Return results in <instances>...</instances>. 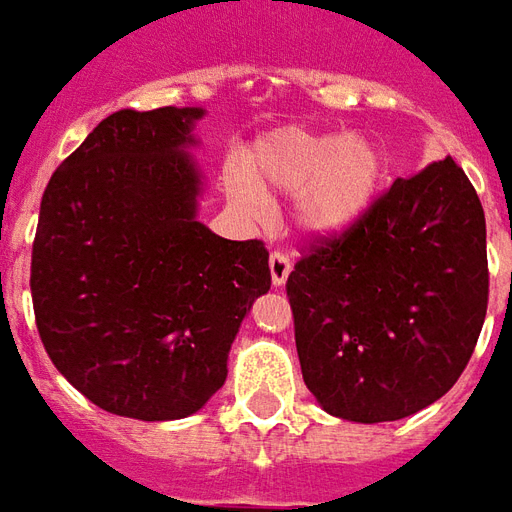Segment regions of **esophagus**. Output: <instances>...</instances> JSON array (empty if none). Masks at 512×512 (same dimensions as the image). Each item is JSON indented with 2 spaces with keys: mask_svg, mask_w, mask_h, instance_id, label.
<instances>
[{
  "mask_svg": "<svg viewBox=\"0 0 512 512\" xmlns=\"http://www.w3.org/2000/svg\"><path fill=\"white\" fill-rule=\"evenodd\" d=\"M268 268H271V282L280 288L288 280V274H291V257L280 252V249H274L271 257H268Z\"/></svg>",
  "mask_w": 512,
  "mask_h": 512,
  "instance_id": "1",
  "label": "esophagus"
}]
</instances>
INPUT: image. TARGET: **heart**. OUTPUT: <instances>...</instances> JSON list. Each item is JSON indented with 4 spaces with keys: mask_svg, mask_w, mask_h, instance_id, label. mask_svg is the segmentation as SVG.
<instances>
[{
    "mask_svg": "<svg viewBox=\"0 0 512 512\" xmlns=\"http://www.w3.org/2000/svg\"><path fill=\"white\" fill-rule=\"evenodd\" d=\"M385 163L366 138H341L305 127H280L257 138L244 171L227 174V194L244 210H260L263 194H296L293 216L310 235H341L380 194Z\"/></svg>",
    "mask_w": 512,
    "mask_h": 512,
    "instance_id": "b5f03b06",
    "label": "heart"
}]
</instances>
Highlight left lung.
I'll return each mask as SVG.
<instances>
[{
	"label": "left lung",
	"instance_id": "1",
	"mask_svg": "<svg viewBox=\"0 0 512 512\" xmlns=\"http://www.w3.org/2000/svg\"><path fill=\"white\" fill-rule=\"evenodd\" d=\"M288 274L296 352L330 416L377 424L449 391L488 310L485 213L452 157L396 180Z\"/></svg>",
	"mask_w": 512,
	"mask_h": 512
}]
</instances>
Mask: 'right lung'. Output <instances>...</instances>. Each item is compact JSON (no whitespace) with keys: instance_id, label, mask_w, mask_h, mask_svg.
Returning <instances> with one entry per match:
<instances>
[{"instance_id":"obj_1","label":"right lung","mask_w":512,"mask_h":512,"mask_svg":"<svg viewBox=\"0 0 512 512\" xmlns=\"http://www.w3.org/2000/svg\"><path fill=\"white\" fill-rule=\"evenodd\" d=\"M199 116H107L41 199L35 327L57 371L113 416L196 413L227 380L246 310L271 288L263 241H227L196 221L202 180L185 146Z\"/></svg>"}]
</instances>
